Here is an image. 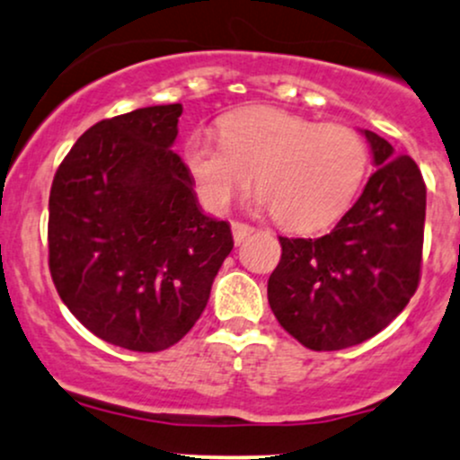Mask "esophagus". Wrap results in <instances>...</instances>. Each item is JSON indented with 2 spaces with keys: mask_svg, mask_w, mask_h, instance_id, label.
<instances>
[{
  "mask_svg": "<svg viewBox=\"0 0 460 460\" xmlns=\"http://www.w3.org/2000/svg\"><path fill=\"white\" fill-rule=\"evenodd\" d=\"M231 231H234V240H235V244H240V242H244L248 235L252 234V231H255V226H251V225H246V223H231Z\"/></svg>",
  "mask_w": 460,
  "mask_h": 460,
  "instance_id": "34e87169",
  "label": "esophagus"
}]
</instances>
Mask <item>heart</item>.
<instances>
[{
	"mask_svg": "<svg viewBox=\"0 0 460 460\" xmlns=\"http://www.w3.org/2000/svg\"><path fill=\"white\" fill-rule=\"evenodd\" d=\"M218 136L220 142L192 136L183 146L199 197L223 212L255 177L257 200L285 229L331 225L350 205L367 168V145L352 128L277 108L225 116Z\"/></svg>",
	"mask_w": 460,
	"mask_h": 460,
	"instance_id": "b5f03b06",
	"label": "heart"
}]
</instances>
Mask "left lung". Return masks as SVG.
Wrapping results in <instances>:
<instances>
[{"mask_svg": "<svg viewBox=\"0 0 460 460\" xmlns=\"http://www.w3.org/2000/svg\"><path fill=\"white\" fill-rule=\"evenodd\" d=\"M376 171L331 234L279 237L281 261L268 279L279 324L309 350L369 340L409 305L420 285L426 183L409 155L363 131Z\"/></svg>", "mask_w": 460, "mask_h": 460, "instance_id": "obj_1", "label": "left lung"}]
</instances>
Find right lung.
<instances>
[{
	"instance_id": "1",
	"label": "right lung",
	"mask_w": 460,
	"mask_h": 460,
	"mask_svg": "<svg viewBox=\"0 0 460 460\" xmlns=\"http://www.w3.org/2000/svg\"><path fill=\"white\" fill-rule=\"evenodd\" d=\"M181 103L99 120L58 166L49 272L75 318L108 344L160 352L200 318L234 248L231 226L199 209L171 149Z\"/></svg>"
}]
</instances>
